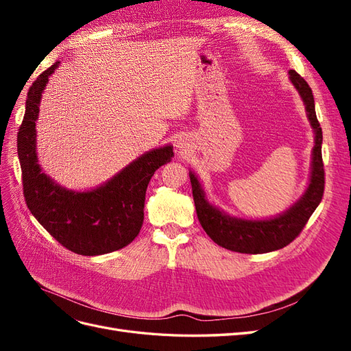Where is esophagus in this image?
<instances>
[{
	"label": "esophagus",
	"mask_w": 351,
	"mask_h": 351,
	"mask_svg": "<svg viewBox=\"0 0 351 351\" xmlns=\"http://www.w3.org/2000/svg\"><path fill=\"white\" fill-rule=\"evenodd\" d=\"M186 145H187V143H186V141H184V139H182V137H180V139L177 141V145H176V146L178 147V149H180V151H184V147H186Z\"/></svg>",
	"instance_id": "obj_1"
}]
</instances>
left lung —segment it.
Instances as JSON below:
<instances>
[{
  "label": "left lung",
  "mask_w": 351,
  "mask_h": 351,
  "mask_svg": "<svg viewBox=\"0 0 351 351\" xmlns=\"http://www.w3.org/2000/svg\"><path fill=\"white\" fill-rule=\"evenodd\" d=\"M289 79L299 92L304 104L306 117L313 132V149L309 182L302 196L278 215L269 218H241L230 215L208 199L197 176L189 169L193 190L196 214L202 228L219 246L239 253H267L282 249L291 243L306 226L307 219L321 204L324 195V164H322V129L316 119L312 89L294 70H289Z\"/></svg>",
  "instance_id": "left-lung-1"
}]
</instances>
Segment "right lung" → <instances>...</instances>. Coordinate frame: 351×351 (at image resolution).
Wrapping results in <instances>:
<instances>
[{"label":"right lung","instance_id":"1","mask_svg":"<svg viewBox=\"0 0 351 351\" xmlns=\"http://www.w3.org/2000/svg\"><path fill=\"white\" fill-rule=\"evenodd\" d=\"M58 66L56 61L27 92L17 134L23 193L32 215L58 243L83 256H97L123 249L139 234L147 184L156 169L173 159V145L142 154L97 187L73 190L57 183L39 165L36 121L42 93Z\"/></svg>","mask_w":351,"mask_h":351}]
</instances>
